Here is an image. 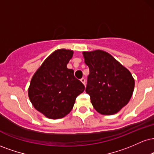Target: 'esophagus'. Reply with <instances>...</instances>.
Instances as JSON below:
<instances>
[{
	"label": "esophagus",
	"instance_id": "1",
	"mask_svg": "<svg viewBox=\"0 0 154 154\" xmlns=\"http://www.w3.org/2000/svg\"><path fill=\"white\" fill-rule=\"evenodd\" d=\"M80 81L83 83V84L85 85V78H82V79H80Z\"/></svg>",
	"mask_w": 154,
	"mask_h": 154
}]
</instances>
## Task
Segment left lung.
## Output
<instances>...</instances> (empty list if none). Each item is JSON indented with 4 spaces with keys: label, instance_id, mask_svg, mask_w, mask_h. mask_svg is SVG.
I'll use <instances>...</instances> for the list:
<instances>
[{
    "label": "left lung",
    "instance_id": "1",
    "mask_svg": "<svg viewBox=\"0 0 154 154\" xmlns=\"http://www.w3.org/2000/svg\"><path fill=\"white\" fill-rule=\"evenodd\" d=\"M89 67L85 91L98 113L111 115L128 103L135 80L128 69L105 51L83 52Z\"/></svg>",
    "mask_w": 154,
    "mask_h": 154
}]
</instances>
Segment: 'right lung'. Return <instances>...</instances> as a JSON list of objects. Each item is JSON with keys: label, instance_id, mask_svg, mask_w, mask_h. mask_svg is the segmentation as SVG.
I'll use <instances>...</instances> for the list:
<instances>
[{"label": "right lung", "instance_id": "right-lung-1", "mask_svg": "<svg viewBox=\"0 0 154 154\" xmlns=\"http://www.w3.org/2000/svg\"><path fill=\"white\" fill-rule=\"evenodd\" d=\"M73 51L59 49L50 55L31 79L28 90L34 107L50 119H60L71 111L85 86L66 67Z\"/></svg>", "mask_w": 154, "mask_h": 154}]
</instances>
